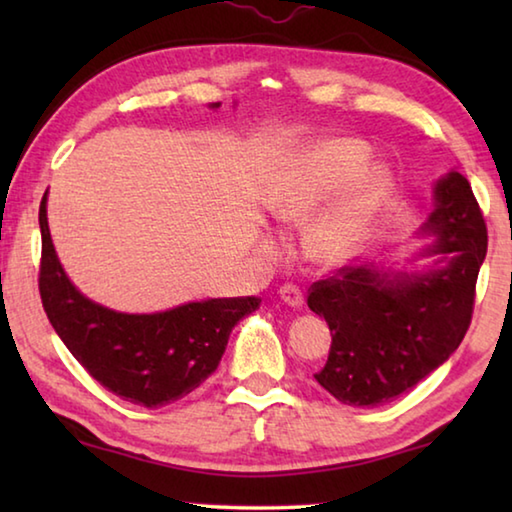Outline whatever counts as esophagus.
Returning <instances> with one entry per match:
<instances>
[{"label": "esophagus", "mask_w": 512, "mask_h": 512, "mask_svg": "<svg viewBox=\"0 0 512 512\" xmlns=\"http://www.w3.org/2000/svg\"><path fill=\"white\" fill-rule=\"evenodd\" d=\"M280 298L287 302L289 307H302V302H305V296H302V291H300V287H296V284H291V282H287V284H282L280 287Z\"/></svg>", "instance_id": "34e87169"}]
</instances>
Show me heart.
<instances>
[{
  "label": "heart",
  "mask_w": 512,
  "mask_h": 512,
  "mask_svg": "<svg viewBox=\"0 0 512 512\" xmlns=\"http://www.w3.org/2000/svg\"><path fill=\"white\" fill-rule=\"evenodd\" d=\"M368 160V144L359 140L323 142L293 160L271 196V214L277 221L302 225L314 219L327 201L353 185L307 232V253L316 262H345L357 255L368 239L370 225L388 192V171L375 164L363 172Z\"/></svg>",
  "instance_id": "heart-1"
}]
</instances>
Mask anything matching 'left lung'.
Wrapping results in <instances>:
<instances>
[{
  "label": "left lung",
  "mask_w": 512,
  "mask_h": 512,
  "mask_svg": "<svg viewBox=\"0 0 512 512\" xmlns=\"http://www.w3.org/2000/svg\"><path fill=\"white\" fill-rule=\"evenodd\" d=\"M436 210L424 232L440 255L424 273H388L343 264L309 287L307 305L332 332L316 381L350 406H377L409 393L452 357L472 323L476 277L488 250V228L467 178L436 183Z\"/></svg>",
  "instance_id": "left-lung-1"
}]
</instances>
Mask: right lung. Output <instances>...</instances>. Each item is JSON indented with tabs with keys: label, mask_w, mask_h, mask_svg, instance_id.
Segmentation results:
<instances>
[{
	"label": "right lung",
	"mask_w": 512,
	"mask_h": 512,
	"mask_svg": "<svg viewBox=\"0 0 512 512\" xmlns=\"http://www.w3.org/2000/svg\"><path fill=\"white\" fill-rule=\"evenodd\" d=\"M38 219V289L49 323L90 377L126 402L158 409L192 393L219 366L232 327L262 302L255 296L212 298L160 314H119L67 280L51 244L47 194Z\"/></svg>",
	"instance_id": "1"
}]
</instances>
